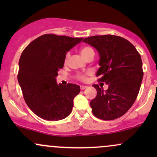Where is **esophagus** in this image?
I'll list each match as a JSON object with an SVG mask.
<instances>
[{"mask_svg": "<svg viewBox=\"0 0 157 157\" xmlns=\"http://www.w3.org/2000/svg\"><path fill=\"white\" fill-rule=\"evenodd\" d=\"M86 89H87V86H80V89L81 90H84Z\"/></svg>", "mask_w": 157, "mask_h": 157, "instance_id": "34e87169", "label": "esophagus"}]
</instances>
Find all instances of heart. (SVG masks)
I'll return each mask as SVG.
<instances>
[{
	"mask_svg": "<svg viewBox=\"0 0 157 157\" xmlns=\"http://www.w3.org/2000/svg\"><path fill=\"white\" fill-rule=\"evenodd\" d=\"M80 53L84 58H86V57H87L89 55H91V54H94V52L93 48L91 47H90V46H83V47L81 48ZM69 56H70V54L67 53V55H66V60H66V62L67 61L68 57H69ZM77 77H78V79H80V80H86V75H80L77 76Z\"/></svg>",
	"mask_w": 157,
	"mask_h": 157,
	"instance_id": "b5f03b06",
	"label": "heart"
}]
</instances>
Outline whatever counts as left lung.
Wrapping results in <instances>:
<instances>
[{"label":"left lung","mask_w":157,"mask_h":157,"mask_svg":"<svg viewBox=\"0 0 157 157\" xmlns=\"http://www.w3.org/2000/svg\"><path fill=\"white\" fill-rule=\"evenodd\" d=\"M82 42L97 49L100 68L96 75L109 85L105 91L93 85L97 91L90 102L94 115L104 120L120 117L132 106L140 91L143 78L141 56L128 40L119 36H92Z\"/></svg>","instance_id":"1"}]
</instances>
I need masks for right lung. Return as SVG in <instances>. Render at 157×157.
Returning a JSON list of instances; mask_svg holds the SVG:
<instances>
[{
  "label": "right lung",
  "mask_w": 157,
  "mask_h": 157,
  "mask_svg": "<svg viewBox=\"0 0 157 157\" xmlns=\"http://www.w3.org/2000/svg\"><path fill=\"white\" fill-rule=\"evenodd\" d=\"M67 36L44 35L30 43L19 60L17 80L27 105L39 117L57 121L72 111L80 86L57 84L67 52L82 40Z\"/></svg>",
  "instance_id": "right-lung-1"
}]
</instances>
